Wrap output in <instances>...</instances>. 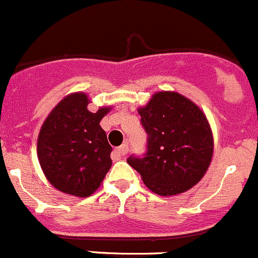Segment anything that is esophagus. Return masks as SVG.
I'll use <instances>...</instances> for the list:
<instances>
[{"instance_id":"34e87169","label":"esophagus","mask_w":258,"mask_h":258,"mask_svg":"<svg viewBox=\"0 0 258 258\" xmlns=\"http://www.w3.org/2000/svg\"><path fill=\"white\" fill-rule=\"evenodd\" d=\"M129 148H128V144H123L120 145L119 148H116L115 150H114L113 153V157L115 158V159H121L123 157H125L126 153H128Z\"/></svg>"}]
</instances>
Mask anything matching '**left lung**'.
<instances>
[{"instance_id": "left-lung-1", "label": "left lung", "mask_w": 258, "mask_h": 258, "mask_svg": "<svg viewBox=\"0 0 258 258\" xmlns=\"http://www.w3.org/2000/svg\"><path fill=\"white\" fill-rule=\"evenodd\" d=\"M147 150L126 159L152 192L174 196L197 184L210 167L213 137L207 118L189 99L160 91L138 110Z\"/></svg>"}]
</instances>
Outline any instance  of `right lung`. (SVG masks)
Instances as JSON below:
<instances>
[{"instance_id":"add662e5","label":"right lung","mask_w":258,"mask_h":258,"mask_svg":"<svg viewBox=\"0 0 258 258\" xmlns=\"http://www.w3.org/2000/svg\"><path fill=\"white\" fill-rule=\"evenodd\" d=\"M84 93L71 94L42 124L37 157L48 182L63 193L89 197L111 167V147L100 120L110 108L88 110Z\"/></svg>"}]
</instances>
